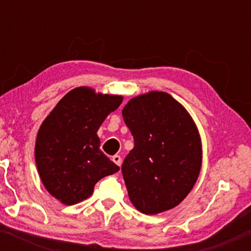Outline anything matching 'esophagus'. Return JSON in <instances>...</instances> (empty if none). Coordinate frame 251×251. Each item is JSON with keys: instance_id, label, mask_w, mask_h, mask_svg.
I'll use <instances>...</instances> for the list:
<instances>
[{"instance_id": "esophagus-1", "label": "esophagus", "mask_w": 251, "mask_h": 251, "mask_svg": "<svg viewBox=\"0 0 251 251\" xmlns=\"http://www.w3.org/2000/svg\"><path fill=\"white\" fill-rule=\"evenodd\" d=\"M112 160H113V162L116 163L118 166L122 165V157H120V155H118V154L113 155V157H112Z\"/></svg>"}]
</instances>
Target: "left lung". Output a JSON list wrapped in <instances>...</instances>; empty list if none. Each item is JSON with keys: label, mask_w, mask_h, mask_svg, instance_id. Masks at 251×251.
<instances>
[{"label": "left lung", "mask_w": 251, "mask_h": 251, "mask_svg": "<svg viewBox=\"0 0 251 251\" xmlns=\"http://www.w3.org/2000/svg\"><path fill=\"white\" fill-rule=\"evenodd\" d=\"M123 118L134 139L122 166L129 201L146 215L175 208L200 176L197 126L177 100L157 91L129 100Z\"/></svg>", "instance_id": "8db88e82"}]
</instances>
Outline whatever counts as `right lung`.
I'll return each mask as SVG.
<instances>
[{"label": "right lung", "mask_w": 251, "mask_h": 251, "mask_svg": "<svg viewBox=\"0 0 251 251\" xmlns=\"http://www.w3.org/2000/svg\"><path fill=\"white\" fill-rule=\"evenodd\" d=\"M122 96L96 93L89 87L68 92L37 132L35 162L47 191L66 205L92 195L101 178L119 171L100 150L97 132Z\"/></svg>", "instance_id": "obj_1"}]
</instances>
